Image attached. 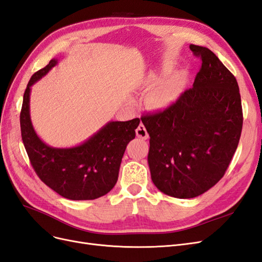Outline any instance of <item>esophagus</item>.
Segmentation results:
<instances>
[{
  "label": "esophagus",
  "instance_id": "1",
  "mask_svg": "<svg viewBox=\"0 0 262 262\" xmlns=\"http://www.w3.org/2000/svg\"><path fill=\"white\" fill-rule=\"evenodd\" d=\"M136 132H137V136H138L140 139H142V140H146V139L148 138V133H147L146 128H145L143 123H140V124H139V126L137 128Z\"/></svg>",
  "mask_w": 262,
  "mask_h": 262
}]
</instances>
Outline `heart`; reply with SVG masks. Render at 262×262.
Segmentation results:
<instances>
[{
    "instance_id": "b5f03b06",
    "label": "heart",
    "mask_w": 262,
    "mask_h": 262,
    "mask_svg": "<svg viewBox=\"0 0 262 262\" xmlns=\"http://www.w3.org/2000/svg\"><path fill=\"white\" fill-rule=\"evenodd\" d=\"M168 70V67L165 68V71ZM157 77L153 76L149 78V83L156 82ZM185 77L182 74H175L169 76L166 80L154 85L146 96V104L149 108L155 110H161L168 108L173 105L180 97L184 91Z\"/></svg>"
}]
</instances>
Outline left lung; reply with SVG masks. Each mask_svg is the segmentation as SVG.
Returning a JSON list of instances; mask_svg holds the SVG:
<instances>
[{
  "label": "left lung",
  "instance_id": "obj_1",
  "mask_svg": "<svg viewBox=\"0 0 262 262\" xmlns=\"http://www.w3.org/2000/svg\"><path fill=\"white\" fill-rule=\"evenodd\" d=\"M202 63L193 87L163 112L141 117L149 134L150 177L165 194L190 199L217 184L243 128L239 87L210 49L190 45Z\"/></svg>",
  "mask_w": 262,
  "mask_h": 262
}]
</instances>
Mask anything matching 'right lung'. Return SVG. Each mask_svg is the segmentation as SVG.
<instances>
[{
    "instance_id": "1",
    "label": "right lung",
    "mask_w": 262,
    "mask_h": 262,
    "mask_svg": "<svg viewBox=\"0 0 262 262\" xmlns=\"http://www.w3.org/2000/svg\"><path fill=\"white\" fill-rule=\"evenodd\" d=\"M57 63L52 59L27 84L19 118L23 143L37 176L53 191L70 200H94L115 187L124 150L136 138L140 119L110 121L75 147L57 148L43 143L30 120V87Z\"/></svg>"
}]
</instances>
